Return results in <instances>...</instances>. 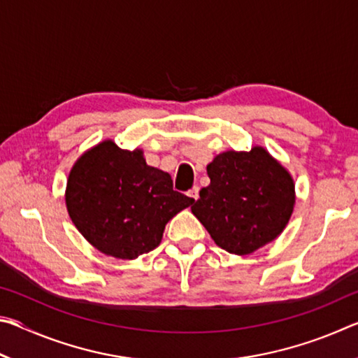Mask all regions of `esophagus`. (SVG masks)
<instances>
[{"instance_id": "34e87169", "label": "esophagus", "mask_w": 358, "mask_h": 358, "mask_svg": "<svg viewBox=\"0 0 358 358\" xmlns=\"http://www.w3.org/2000/svg\"><path fill=\"white\" fill-rule=\"evenodd\" d=\"M187 196L194 199V201H197V199H199V186H194L192 189L187 191Z\"/></svg>"}]
</instances>
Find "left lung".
<instances>
[{
  "mask_svg": "<svg viewBox=\"0 0 358 358\" xmlns=\"http://www.w3.org/2000/svg\"><path fill=\"white\" fill-rule=\"evenodd\" d=\"M207 173L210 185L191 210L217 246L243 256L282 232L294 210V181L264 148L217 155Z\"/></svg>",
  "mask_w": 358,
  "mask_h": 358,
  "instance_id": "1",
  "label": "left lung"
}]
</instances>
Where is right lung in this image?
I'll use <instances>...</instances> for the list:
<instances>
[{
	"instance_id": "add662e5",
	"label": "right lung",
	"mask_w": 358,
	"mask_h": 358,
	"mask_svg": "<svg viewBox=\"0 0 358 358\" xmlns=\"http://www.w3.org/2000/svg\"><path fill=\"white\" fill-rule=\"evenodd\" d=\"M192 202L173 191L167 172L147 166L141 150H121L112 141L76 162L66 187V205L78 232L117 259L153 251L166 224Z\"/></svg>"
}]
</instances>
